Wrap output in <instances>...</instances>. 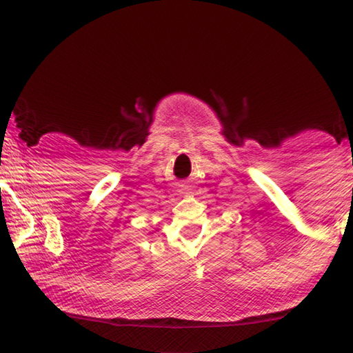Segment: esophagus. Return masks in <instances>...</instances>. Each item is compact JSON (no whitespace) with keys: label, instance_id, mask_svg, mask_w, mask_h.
<instances>
[{"label":"esophagus","instance_id":"1","mask_svg":"<svg viewBox=\"0 0 353 353\" xmlns=\"http://www.w3.org/2000/svg\"><path fill=\"white\" fill-rule=\"evenodd\" d=\"M180 192H181V194H188V192H189V189H188V186H181V189H180Z\"/></svg>","mask_w":353,"mask_h":353}]
</instances>
